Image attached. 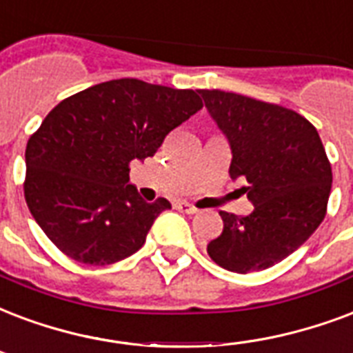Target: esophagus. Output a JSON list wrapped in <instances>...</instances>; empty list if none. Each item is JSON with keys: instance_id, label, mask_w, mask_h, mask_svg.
Listing matches in <instances>:
<instances>
[{"instance_id": "obj_1", "label": "esophagus", "mask_w": 353, "mask_h": 353, "mask_svg": "<svg viewBox=\"0 0 353 353\" xmlns=\"http://www.w3.org/2000/svg\"><path fill=\"white\" fill-rule=\"evenodd\" d=\"M176 209H179L181 212H187V214H194V212H198V209H196L192 203H188V201H177Z\"/></svg>"}]
</instances>
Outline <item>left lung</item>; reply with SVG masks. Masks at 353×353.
<instances>
[{
	"label": "left lung",
	"instance_id": "left-lung-1",
	"mask_svg": "<svg viewBox=\"0 0 353 353\" xmlns=\"http://www.w3.org/2000/svg\"><path fill=\"white\" fill-rule=\"evenodd\" d=\"M228 137L230 176L248 181L246 216L220 211L224 230L207 254L230 272L270 268L313 235L326 216L332 165L319 131L281 105L224 90H198Z\"/></svg>",
	"mask_w": 353,
	"mask_h": 353
}]
</instances>
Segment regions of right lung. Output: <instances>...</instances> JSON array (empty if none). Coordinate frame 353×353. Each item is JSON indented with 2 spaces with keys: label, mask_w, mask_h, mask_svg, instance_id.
I'll return each mask as SVG.
<instances>
[{
  "label": "right lung",
  "mask_w": 353,
  "mask_h": 353,
  "mask_svg": "<svg viewBox=\"0 0 353 353\" xmlns=\"http://www.w3.org/2000/svg\"><path fill=\"white\" fill-rule=\"evenodd\" d=\"M194 90L112 79L63 99L26 148L29 211L63 254L112 265L142 248L170 201L142 200L129 163L153 157L172 129L200 111Z\"/></svg>",
  "instance_id": "right-lung-1"
}]
</instances>
